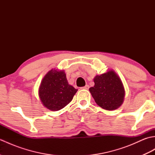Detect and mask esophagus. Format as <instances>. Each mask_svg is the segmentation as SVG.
<instances>
[{
    "label": "esophagus",
    "mask_w": 155,
    "mask_h": 155,
    "mask_svg": "<svg viewBox=\"0 0 155 155\" xmlns=\"http://www.w3.org/2000/svg\"><path fill=\"white\" fill-rule=\"evenodd\" d=\"M88 88H89V86H88V85H86V86L85 87H82L81 88V89H85V90H88Z\"/></svg>",
    "instance_id": "obj_1"
}]
</instances>
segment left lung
Returning a JSON list of instances; mask_svg holds the SVG:
<instances>
[{"label":"left lung","instance_id":"obj_1","mask_svg":"<svg viewBox=\"0 0 155 155\" xmlns=\"http://www.w3.org/2000/svg\"><path fill=\"white\" fill-rule=\"evenodd\" d=\"M94 86L89 91L96 103L105 110H113L123 104L124 88L119 77L113 71H108L94 78Z\"/></svg>","mask_w":155,"mask_h":155}]
</instances>
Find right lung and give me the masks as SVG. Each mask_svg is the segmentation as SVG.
<instances>
[{
    "instance_id": "obj_1",
    "label": "right lung",
    "mask_w": 155,
    "mask_h": 155,
    "mask_svg": "<svg viewBox=\"0 0 155 155\" xmlns=\"http://www.w3.org/2000/svg\"><path fill=\"white\" fill-rule=\"evenodd\" d=\"M77 91L68 83L64 71L52 69L42 80L38 94L46 108L57 111L70 103Z\"/></svg>"
}]
</instances>
